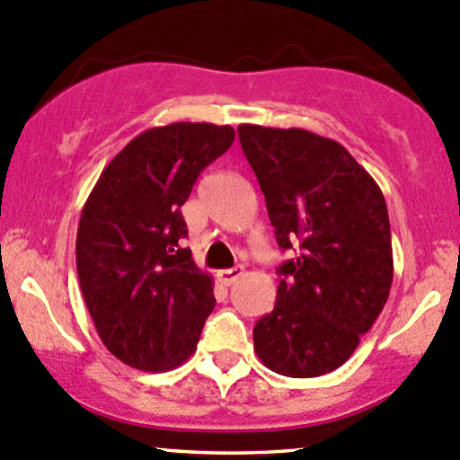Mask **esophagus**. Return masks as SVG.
I'll return each instance as SVG.
<instances>
[{
  "mask_svg": "<svg viewBox=\"0 0 460 460\" xmlns=\"http://www.w3.org/2000/svg\"><path fill=\"white\" fill-rule=\"evenodd\" d=\"M241 276H243V268H230V270L217 271V279H219L224 285H234Z\"/></svg>",
  "mask_w": 460,
  "mask_h": 460,
  "instance_id": "esophagus-1",
  "label": "esophagus"
}]
</instances>
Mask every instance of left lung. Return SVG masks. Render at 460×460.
Segmentation results:
<instances>
[{
  "mask_svg": "<svg viewBox=\"0 0 460 460\" xmlns=\"http://www.w3.org/2000/svg\"><path fill=\"white\" fill-rule=\"evenodd\" d=\"M241 149L265 195L280 250L276 305L254 327L274 373L318 377L353 355L393 285L386 201L355 157L305 129L241 125Z\"/></svg>",
  "mask_w": 460,
  "mask_h": 460,
  "instance_id": "left-lung-1",
  "label": "left lung"
}]
</instances>
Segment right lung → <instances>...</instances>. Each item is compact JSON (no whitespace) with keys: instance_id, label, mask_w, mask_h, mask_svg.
<instances>
[{"instance_id":"1","label":"right lung","mask_w":460,"mask_h":460,"mask_svg":"<svg viewBox=\"0 0 460 460\" xmlns=\"http://www.w3.org/2000/svg\"><path fill=\"white\" fill-rule=\"evenodd\" d=\"M234 129L172 122L133 137L101 172L81 212L76 270L102 344L137 370L189 359L215 309L210 274L181 248V206Z\"/></svg>"}]
</instances>
